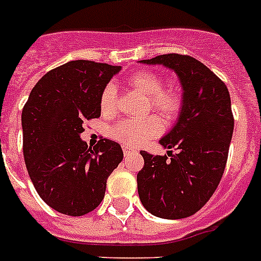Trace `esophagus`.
Here are the masks:
<instances>
[{
    "label": "esophagus",
    "instance_id": "34e87169",
    "mask_svg": "<svg viewBox=\"0 0 261 261\" xmlns=\"http://www.w3.org/2000/svg\"><path fill=\"white\" fill-rule=\"evenodd\" d=\"M123 153H124V155H127V154H131V153H134V150H133V149H130V147L123 146Z\"/></svg>",
    "mask_w": 261,
    "mask_h": 261
}]
</instances>
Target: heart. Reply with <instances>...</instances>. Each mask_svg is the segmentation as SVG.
<instances>
[{
  "instance_id": "1",
  "label": "heart",
  "mask_w": 261,
  "mask_h": 261,
  "mask_svg": "<svg viewBox=\"0 0 261 261\" xmlns=\"http://www.w3.org/2000/svg\"><path fill=\"white\" fill-rule=\"evenodd\" d=\"M127 84L138 93L147 97L150 110L165 119H173L181 110V96L176 89H164V80L151 71H137L127 79ZM102 112L110 114L116 107V87L108 84L100 96ZM163 124L159 118L135 120L124 119L112 130V135L119 142L130 147H139L161 134Z\"/></svg>"
}]
</instances>
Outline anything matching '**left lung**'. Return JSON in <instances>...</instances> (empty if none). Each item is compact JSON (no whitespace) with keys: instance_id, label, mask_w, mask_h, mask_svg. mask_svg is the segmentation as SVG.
<instances>
[{"instance_id":"8db88e82","label":"left lung","mask_w":261,"mask_h":261,"mask_svg":"<svg viewBox=\"0 0 261 261\" xmlns=\"http://www.w3.org/2000/svg\"><path fill=\"white\" fill-rule=\"evenodd\" d=\"M138 62L173 70L182 89L177 122L160 139L168 155L141 150L145 165L137 174L139 199L155 217L187 218L206 204L222 178L234 127L230 94L208 67L188 55Z\"/></svg>"}]
</instances>
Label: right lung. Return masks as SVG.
Wrapping results in <instances>:
<instances>
[{
	"instance_id": "1",
	"label": "right lung",
	"mask_w": 261,
	"mask_h": 261,
	"mask_svg": "<svg viewBox=\"0 0 261 261\" xmlns=\"http://www.w3.org/2000/svg\"><path fill=\"white\" fill-rule=\"evenodd\" d=\"M120 66L70 61L39 80L22 108V151L39 196L58 213L93 211L107 178L123 160L120 145L100 139L92 149L81 139L84 122L101 114L100 96Z\"/></svg>"
}]
</instances>
